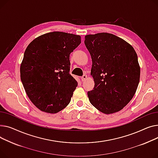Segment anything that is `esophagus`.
<instances>
[{
  "instance_id": "34e87169",
  "label": "esophagus",
  "mask_w": 158,
  "mask_h": 158,
  "mask_svg": "<svg viewBox=\"0 0 158 158\" xmlns=\"http://www.w3.org/2000/svg\"><path fill=\"white\" fill-rule=\"evenodd\" d=\"M87 78V76L86 75H83V77H81V81H85V80Z\"/></svg>"
}]
</instances>
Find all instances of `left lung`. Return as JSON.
Masks as SVG:
<instances>
[{"label":"left lung","mask_w":158,"mask_h":158,"mask_svg":"<svg viewBox=\"0 0 158 158\" xmlns=\"http://www.w3.org/2000/svg\"><path fill=\"white\" fill-rule=\"evenodd\" d=\"M92 62L90 75L94 89L87 92L90 103L101 112L121 110L133 98L140 77V67L133 46L112 34L85 36Z\"/></svg>","instance_id":"left-lung-1"}]
</instances>
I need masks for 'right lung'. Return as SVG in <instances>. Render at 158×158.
I'll return each instance as SVG.
<instances>
[{
	"instance_id": "add662e5",
	"label": "right lung",
	"mask_w": 158,
	"mask_h": 158,
	"mask_svg": "<svg viewBox=\"0 0 158 158\" xmlns=\"http://www.w3.org/2000/svg\"><path fill=\"white\" fill-rule=\"evenodd\" d=\"M80 43L79 35L52 32L27 47L20 78L28 97L43 112L56 114L69 103L78 85L69 74V55Z\"/></svg>"
}]
</instances>
